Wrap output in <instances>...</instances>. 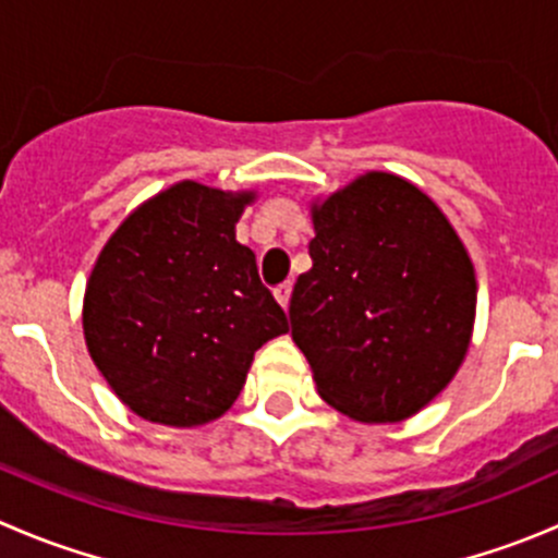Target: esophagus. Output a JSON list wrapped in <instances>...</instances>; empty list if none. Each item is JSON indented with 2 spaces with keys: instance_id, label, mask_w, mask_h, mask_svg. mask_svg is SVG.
Wrapping results in <instances>:
<instances>
[{
  "instance_id": "obj_1",
  "label": "esophagus",
  "mask_w": 558,
  "mask_h": 558,
  "mask_svg": "<svg viewBox=\"0 0 558 558\" xmlns=\"http://www.w3.org/2000/svg\"><path fill=\"white\" fill-rule=\"evenodd\" d=\"M275 300L280 302V307H283V311H289V302H291V283H280L278 289H275Z\"/></svg>"
}]
</instances>
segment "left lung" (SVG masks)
<instances>
[{
    "label": "left lung",
    "mask_w": 558,
    "mask_h": 558,
    "mask_svg": "<svg viewBox=\"0 0 558 558\" xmlns=\"http://www.w3.org/2000/svg\"><path fill=\"white\" fill-rule=\"evenodd\" d=\"M311 272L291 337L320 399L362 424H397L453 380L475 324V267L446 213L410 180L367 172L313 202Z\"/></svg>",
    "instance_id": "obj_1"
}]
</instances>
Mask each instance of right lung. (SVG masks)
Masks as SVG:
<instances>
[{
	"label": "right lung",
	"instance_id": "add662e5",
	"mask_svg": "<svg viewBox=\"0 0 558 558\" xmlns=\"http://www.w3.org/2000/svg\"><path fill=\"white\" fill-rule=\"evenodd\" d=\"M253 191L183 180L112 232L83 296L88 353L140 418L202 426L243 391L253 353L289 331L234 238Z\"/></svg>",
	"mask_w": 558,
	"mask_h": 558
}]
</instances>
